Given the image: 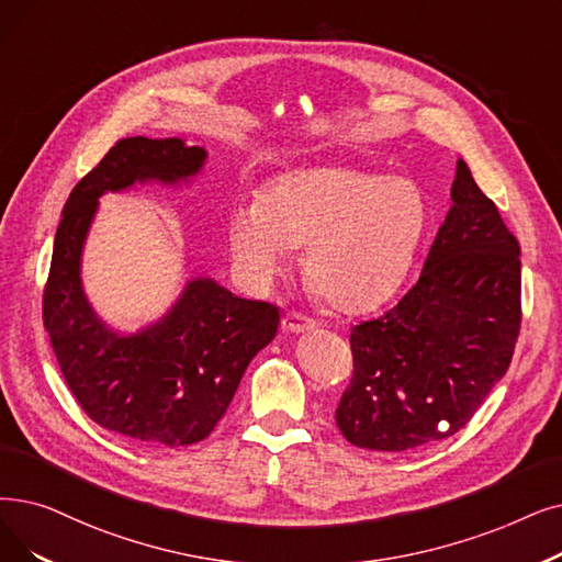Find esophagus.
I'll return each instance as SVG.
<instances>
[{"mask_svg": "<svg viewBox=\"0 0 562 562\" xmlns=\"http://www.w3.org/2000/svg\"><path fill=\"white\" fill-rule=\"evenodd\" d=\"M316 326L314 319H310L307 314H301V312H286L284 319H282V328L286 333H305V330H312Z\"/></svg>", "mask_w": 562, "mask_h": 562, "instance_id": "34e87169", "label": "esophagus"}]
</instances>
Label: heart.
I'll return each instance as SVG.
<instances>
[{"label":"heart","mask_w":562,"mask_h":562,"mask_svg":"<svg viewBox=\"0 0 562 562\" xmlns=\"http://www.w3.org/2000/svg\"><path fill=\"white\" fill-rule=\"evenodd\" d=\"M427 225V198L408 177L310 165L268 181L229 221V248L257 278L305 250L314 294L337 312L383 303L400 286Z\"/></svg>","instance_id":"obj_1"}]
</instances>
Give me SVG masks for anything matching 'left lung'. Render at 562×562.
<instances>
[{
    "instance_id": "8db88e82",
    "label": "left lung",
    "mask_w": 562,
    "mask_h": 562,
    "mask_svg": "<svg viewBox=\"0 0 562 562\" xmlns=\"http://www.w3.org/2000/svg\"><path fill=\"white\" fill-rule=\"evenodd\" d=\"M452 206L404 299L351 330L335 420L349 443L402 452L457 434L505 376L521 326V250L457 160Z\"/></svg>"
}]
</instances>
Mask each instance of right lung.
I'll list each match as a JSON object with an SVG mask.
<instances>
[{
    "instance_id": "1",
    "label": "right lung",
    "mask_w": 562,
    "mask_h": 562,
    "mask_svg": "<svg viewBox=\"0 0 562 562\" xmlns=\"http://www.w3.org/2000/svg\"><path fill=\"white\" fill-rule=\"evenodd\" d=\"M206 151L179 137L119 139L72 188L55 236L43 291V324L61 374L87 416L146 446H190L206 438L250 360L278 333L280 310L194 278L160 322L133 335L105 326L89 305L80 261L105 192L200 175Z\"/></svg>"
}]
</instances>
